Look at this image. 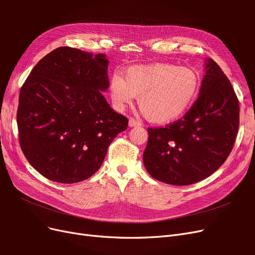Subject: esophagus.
Here are the masks:
<instances>
[{
	"instance_id": "34e87169",
	"label": "esophagus",
	"mask_w": 255,
	"mask_h": 255,
	"mask_svg": "<svg viewBox=\"0 0 255 255\" xmlns=\"http://www.w3.org/2000/svg\"><path fill=\"white\" fill-rule=\"evenodd\" d=\"M128 126L130 127V128H134V127H140L141 126V123L138 121V120H136V119H134V118H129V120H128Z\"/></svg>"
}]
</instances>
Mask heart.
Instances as JSON below:
<instances>
[{
  "label": "heart",
  "instance_id": "1",
  "mask_svg": "<svg viewBox=\"0 0 255 255\" xmlns=\"http://www.w3.org/2000/svg\"><path fill=\"white\" fill-rule=\"evenodd\" d=\"M201 80L194 69L170 64L132 66L115 73L110 97L117 111H125L138 97L141 112L154 123H169L186 114L199 95Z\"/></svg>",
  "mask_w": 255,
  "mask_h": 255
}]
</instances>
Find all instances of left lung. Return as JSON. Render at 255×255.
<instances>
[{
  "label": "left lung",
  "mask_w": 255,
  "mask_h": 255,
  "mask_svg": "<svg viewBox=\"0 0 255 255\" xmlns=\"http://www.w3.org/2000/svg\"><path fill=\"white\" fill-rule=\"evenodd\" d=\"M239 127V104L231 82L212 58L191 109L165 128H148L143 165L151 176L171 185L204 180L225 163Z\"/></svg>",
  "instance_id": "obj_1"
}]
</instances>
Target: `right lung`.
Listing matches in <instances>:
<instances>
[{
    "label": "right lung",
    "mask_w": 255,
    "mask_h": 255,
    "mask_svg": "<svg viewBox=\"0 0 255 255\" xmlns=\"http://www.w3.org/2000/svg\"><path fill=\"white\" fill-rule=\"evenodd\" d=\"M105 54L60 47L38 61L20 90L19 142L28 163L47 179L87 180L128 120L102 92L110 86Z\"/></svg>",
    "instance_id": "1"
}]
</instances>
